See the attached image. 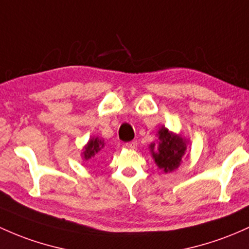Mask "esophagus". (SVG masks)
I'll return each instance as SVG.
<instances>
[{"mask_svg":"<svg viewBox=\"0 0 249 249\" xmlns=\"http://www.w3.org/2000/svg\"><path fill=\"white\" fill-rule=\"evenodd\" d=\"M125 146H126L127 149H136V147H137V141L129 142V143L125 144Z\"/></svg>","mask_w":249,"mask_h":249,"instance_id":"obj_1","label":"esophagus"}]
</instances>
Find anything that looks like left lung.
Here are the masks:
<instances>
[{"instance_id":"8db88e82","label":"left lung","mask_w":249,"mask_h":249,"mask_svg":"<svg viewBox=\"0 0 249 249\" xmlns=\"http://www.w3.org/2000/svg\"><path fill=\"white\" fill-rule=\"evenodd\" d=\"M160 144H158L157 152H152L155 158L156 164L158 168L164 170L165 173H170L178 168L181 163L183 155L185 151V141L181 136L175 135L173 132H169L165 127L160 130ZM151 150H154L155 144L150 145Z\"/></svg>"}]
</instances>
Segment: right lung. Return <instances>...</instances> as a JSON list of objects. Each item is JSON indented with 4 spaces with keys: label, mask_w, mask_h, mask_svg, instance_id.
<instances>
[{
    "label": "right lung",
    "mask_w": 249,
    "mask_h": 249,
    "mask_svg": "<svg viewBox=\"0 0 249 249\" xmlns=\"http://www.w3.org/2000/svg\"><path fill=\"white\" fill-rule=\"evenodd\" d=\"M103 146H104V143L102 141H99L98 138L91 139V141L87 143V145L85 146V151H84L85 160H89L91 157H93V156L97 154Z\"/></svg>",
    "instance_id": "right-lung-1"
}]
</instances>
